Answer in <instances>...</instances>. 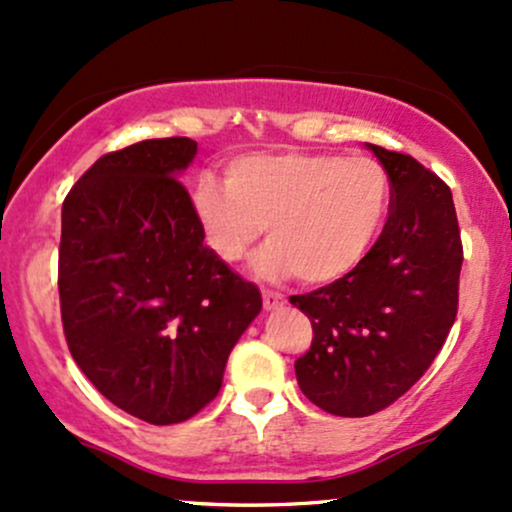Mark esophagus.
Here are the masks:
<instances>
[{
  "label": "esophagus",
  "mask_w": 512,
  "mask_h": 512,
  "mask_svg": "<svg viewBox=\"0 0 512 512\" xmlns=\"http://www.w3.org/2000/svg\"><path fill=\"white\" fill-rule=\"evenodd\" d=\"M262 303H265L267 311H277L284 306V296L277 291H262Z\"/></svg>",
  "instance_id": "1"
}]
</instances>
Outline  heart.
I'll return each instance as SVG.
<instances>
[{
  "label": "heart",
  "mask_w": 512,
  "mask_h": 512,
  "mask_svg": "<svg viewBox=\"0 0 512 512\" xmlns=\"http://www.w3.org/2000/svg\"><path fill=\"white\" fill-rule=\"evenodd\" d=\"M226 174L228 182H196L194 218L228 265L245 260L267 226L255 262L262 279L338 282L367 260L389 211V179L367 155H243Z\"/></svg>",
  "instance_id": "heart-1"
}]
</instances>
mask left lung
Here are the masks:
<instances>
[{
    "label": "left lung",
    "mask_w": 512,
    "mask_h": 512,
    "mask_svg": "<svg viewBox=\"0 0 512 512\" xmlns=\"http://www.w3.org/2000/svg\"><path fill=\"white\" fill-rule=\"evenodd\" d=\"M364 145L389 174V221L355 272L289 299L313 323L294 364L301 391L342 418L391 406L425 374L457 318L464 260L447 184L411 155Z\"/></svg>",
    "instance_id": "obj_1"
}]
</instances>
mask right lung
<instances>
[{
    "instance_id": "obj_1",
    "label": "right lung",
    "mask_w": 512,
    "mask_h": 512,
    "mask_svg": "<svg viewBox=\"0 0 512 512\" xmlns=\"http://www.w3.org/2000/svg\"><path fill=\"white\" fill-rule=\"evenodd\" d=\"M192 138L99 157L63 204L58 289L67 347L121 411L192 418L221 389L230 350L262 311L255 284L204 245L179 177Z\"/></svg>"
}]
</instances>
